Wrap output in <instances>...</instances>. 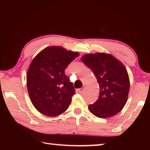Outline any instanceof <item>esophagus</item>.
Listing matches in <instances>:
<instances>
[{
	"instance_id": "esophagus-1",
	"label": "esophagus",
	"mask_w": 150,
	"mask_h": 150,
	"mask_svg": "<svg viewBox=\"0 0 150 150\" xmlns=\"http://www.w3.org/2000/svg\"><path fill=\"white\" fill-rule=\"evenodd\" d=\"M84 88H85V86H84L83 88H81L80 89H79V93H82V92L84 90Z\"/></svg>"
}]
</instances>
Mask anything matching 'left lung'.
<instances>
[{
	"label": "left lung",
	"mask_w": 150,
	"mask_h": 150,
	"mask_svg": "<svg viewBox=\"0 0 150 150\" xmlns=\"http://www.w3.org/2000/svg\"><path fill=\"white\" fill-rule=\"evenodd\" d=\"M82 61L92 70L100 87L99 96L89 105L91 113L99 118L115 115L122 110L129 90L128 71L119 60L105 53L86 54Z\"/></svg>",
	"instance_id": "left-lung-1"
}]
</instances>
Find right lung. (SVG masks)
I'll return each instance as SVG.
<instances>
[{"label":"right lung","instance_id":"add662e5","mask_svg":"<svg viewBox=\"0 0 150 150\" xmlns=\"http://www.w3.org/2000/svg\"><path fill=\"white\" fill-rule=\"evenodd\" d=\"M79 55L60 46H50L37 54L28 68V93L34 107L48 117L58 116L68 109L75 89L65 75L69 64Z\"/></svg>","mask_w":150,"mask_h":150}]
</instances>
